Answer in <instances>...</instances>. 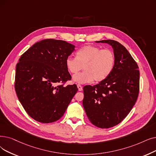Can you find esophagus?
<instances>
[{"mask_svg": "<svg viewBox=\"0 0 156 156\" xmlns=\"http://www.w3.org/2000/svg\"><path fill=\"white\" fill-rule=\"evenodd\" d=\"M77 87H78V89L79 91H82L83 90V88H82V85H80V84L77 85Z\"/></svg>", "mask_w": 156, "mask_h": 156, "instance_id": "1", "label": "esophagus"}]
</instances>
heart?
<instances>
[{"label":"heart","mask_w":156,"mask_h":156,"mask_svg":"<svg viewBox=\"0 0 156 156\" xmlns=\"http://www.w3.org/2000/svg\"><path fill=\"white\" fill-rule=\"evenodd\" d=\"M115 64L114 54L110 50H101L99 47L87 45L79 49L76 57L69 56L66 60L67 68L71 73L84 71L73 76L74 82L84 84L94 80L99 82L105 80L112 73Z\"/></svg>","instance_id":"b5f03b06"}]
</instances>
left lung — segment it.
<instances>
[{
  "instance_id": "8db88e82",
  "label": "left lung",
  "mask_w": 156,
  "mask_h": 156,
  "mask_svg": "<svg viewBox=\"0 0 156 156\" xmlns=\"http://www.w3.org/2000/svg\"><path fill=\"white\" fill-rule=\"evenodd\" d=\"M96 42L112 46L115 64L105 80L83 87V106L92 124L106 129L119 124L132 110L139 94L140 72L137 63L122 44L110 39Z\"/></svg>"
}]
</instances>
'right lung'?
<instances>
[{"instance_id":"obj_1","label":"right lung","mask_w":156,"mask_h":156,"mask_svg":"<svg viewBox=\"0 0 156 156\" xmlns=\"http://www.w3.org/2000/svg\"><path fill=\"white\" fill-rule=\"evenodd\" d=\"M75 46L65 41L47 39L35 43L19 59L15 90L26 112L41 123L61 118L78 91L75 84L59 85L71 79L66 60Z\"/></svg>"}]
</instances>
